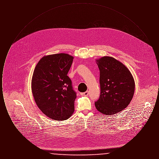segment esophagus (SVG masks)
<instances>
[{"mask_svg":"<svg viewBox=\"0 0 159 159\" xmlns=\"http://www.w3.org/2000/svg\"><path fill=\"white\" fill-rule=\"evenodd\" d=\"M80 95H83V96H88L89 95V92L86 91V92H84L83 93H80Z\"/></svg>","mask_w":159,"mask_h":159,"instance_id":"esophagus-1","label":"esophagus"}]
</instances>
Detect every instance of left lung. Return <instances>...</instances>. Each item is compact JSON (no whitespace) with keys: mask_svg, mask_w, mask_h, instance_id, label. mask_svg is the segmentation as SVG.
Wrapping results in <instances>:
<instances>
[{"mask_svg":"<svg viewBox=\"0 0 159 159\" xmlns=\"http://www.w3.org/2000/svg\"><path fill=\"white\" fill-rule=\"evenodd\" d=\"M100 71V96L95 106L106 115L117 114L128 106L135 91V81L124 64L111 57L96 60Z\"/></svg>","mask_w":159,"mask_h":159,"instance_id":"1","label":"left lung"}]
</instances>
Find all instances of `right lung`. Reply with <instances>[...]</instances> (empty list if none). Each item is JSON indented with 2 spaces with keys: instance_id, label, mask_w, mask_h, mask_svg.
I'll use <instances>...</instances> for the list:
<instances>
[{
  "instance_id": "obj_1",
  "label": "right lung",
  "mask_w": 159,
  "mask_h": 159,
  "mask_svg": "<svg viewBox=\"0 0 159 159\" xmlns=\"http://www.w3.org/2000/svg\"><path fill=\"white\" fill-rule=\"evenodd\" d=\"M73 57L67 53L45 56L38 62L31 80V90L39 109L48 117L65 120L75 111L76 93L67 76Z\"/></svg>"
}]
</instances>
